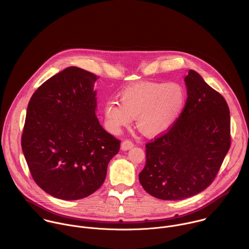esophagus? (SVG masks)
I'll use <instances>...</instances> for the list:
<instances>
[{
	"label": "esophagus",
	"instance_id": "1",
	"mask_svg": "<svg viewBox=\"0 0 249 249\" xmlns=\"http://www.w3.org/2000/svg\"><path fill=\"white\" fill-rule=\"evenodd\" d=\"M134 146V143L131 142L130 140H124L121 144V149L122 150H128Z\"/></svg>",
	"mask_w": 249,
	"mask_h": 249
}]
</instances>
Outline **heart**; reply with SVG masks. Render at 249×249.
Here are the masks:
<instances>
[{
    "mask_svg": "<svg viewBox=\"0 0 249 249\" xmlns=\"http://www.w3.org/2000/svg\"><path fill=\"white\" fill-rule=\"evenodd\" d=\"M119 100L121 105L108 102L104 107L109 131L118 134L136 118V125L142 134L155 137L177 124L187 97L178 82H142L123 90Z\"/></svg>",
    "mask_w": 249,
    "mask_h": 249,
    "instance_id": "1",
    "label": "heart"
}]
</instances>
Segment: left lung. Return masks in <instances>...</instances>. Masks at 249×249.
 Here are the masks:
<instances>
[{
  "label": "left lung",
  "instance_id": "8db88e82",
  "mask_svg": "<svg viewBox=\"0 0 249 249\" xmlns=\"http://www.w3.org/2000/svg\"><path fill=\"white\" fill-rule=\"evenodd\" d=\"M187 101L177 124L145 145L139 181L149 195L181 200L204 191L215 178L230 147V112L223 97L202 76L184 77Z\"/></svg>",
  "mask_w": 249,
  "mask_h": 249
}]
</instances>
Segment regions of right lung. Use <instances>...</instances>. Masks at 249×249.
Masks as SVG:
<instances>
[{
    "label": "right lung",
    "instance_id": "add662e5",
    "mask_svg": "<svg viewBox=\"0 0 249 249\" xmlns=\"http://www.w3.org/2000/svg\"><path fill=\"white\" fill-rule=\"evenodd\" d=\"M97 79L69 67L45 81L29 103L23 153L36 184L56 198L76 200L95 193L119 152L120 141L96 116Z\"/></svg>",
    "mask_w": 249,
    "mask_h": 249
}]
</instances>
